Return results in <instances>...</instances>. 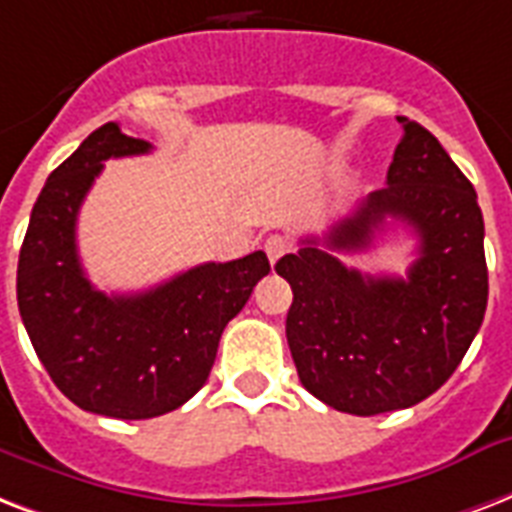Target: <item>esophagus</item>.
<instances>
[{
	"instance_id": "obj_1",
	"label": "esophagus",
	"mask_w": 512,
	"mask_h": 512,
	"mask_svg": "<svg viewBox=\"0 0 512 512\" xmlns=\"http://www.w3.org/2000/svg\"><path fill=\"white\" fill-rule=\"evenodd\" d=\"M264 251H267V256H269V264H277V259H283L285 253H288V240H285L283 235L267 237Z\"/></svg>"
}]
</instances>
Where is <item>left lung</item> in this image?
<instances>
[{
    "mask_svg": "<svg viewBox=\"0 0 512 512\" xmlns=\"http://www.w3.org/2000/svg\"><path fill=\"white\" fill-rule=\"evenodd\" d=\"M398 122L403 138L387 186L339 221L326 245L362 250L384 220L395 218L420 240L407 277L344 268L315 237L275 264L293 291L285 336L301 384L355 417L398 411L433 395L465 358L489 299L473 184L430 130L408 117Z\"/></svg>",
    "mask_w": 512,
    "mask_h": 512,
    "instance_id": "8db88e82",
    "label": "left lung"
}]
</instances>
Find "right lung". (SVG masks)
Masks as SVG:
<instances>
[{
    "mask_svg": "<svg viewBox=\"0 0 512 512\" xmlns=\"http://www.w3.org/2000/svg\"><path fill=\"white\" fill-rule=\"evenodd\" d=\"M152 149L106 122L50 173L18 259L23 326L55 387L79 408L152 419L184 406L211 374L224 328L269 275L264 251L200 264L141 293L109 296L77 251L79 205L109 157Z\"/></svg>",
    "mask_w": 512,
    "mask_h": 512,
    "instance_id": "1",
    "label": "right lung"
}]
</instances>
